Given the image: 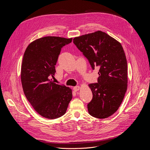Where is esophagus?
I'll use <instances>...</instances> for the list:
<instances>
[{
	"label": "esophagus",
	"mask_w": 150,
	"mask_h": 150,
	"mask_svg": "<svg viewBox=\"0 0 150 150\" xmlns=\"http://www.w3.org/2000/svg\"><path fill=\"white\" fill-rule=\"evenodd\" d=\"M73 89H74V91H77L80 89V87L79 86H76V87H74L73 88Z\"/></svg>",
	"instance_id": "1"
}]
</instances>
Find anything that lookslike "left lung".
<instances>
[{
  "instance_id": "obj_1",
  "label": "left lung",
  "mask_w": 150,
  "mask_h": 150,
  "mask_svg": "<svg viewBox=\"0 0 150 150\" xmlns=\"http://www.w3.org/2000/svg\"><path fill=\"white\" fill-rule=\"evenodd\" d=\"M74 43L87 58L94 69L100 68L98 82L90 83L93 99L88 104L89 114L105 119L120 107L127 87V65L120 42L101 31L75 37Z\"/></svg>"
}]
</instances>
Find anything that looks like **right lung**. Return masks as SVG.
Instances as JSON below:
<instances>
[{
  "label": "right lung",
  "instance_id": "obj_1",
  "mask_svg": "<svg viewBox=\"0 0 150 150\" xmlns=\"http://www.w3.org/2000/svg\"><path fill=\"white\" fill-rule=\"evenodd\" d=\"M72 40L54 36L38 38L28 46L23 56L21 79L24 94L36 112L47 119L63 116L72 98L69 87L52 80L61 49Z\"/></svg>",
  "mask_w": 150,
  "mask_h": 150
}]
</instances>
